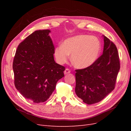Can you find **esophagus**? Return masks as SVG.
Returning <instances> with one entry per match:
<instances>
[{"instance_id": "esophagus-1", "label": "esophagus", "mask_w": 131, "mask_h": 131, "mask_svg": "<svg viewBox=\"0 0 131 131\" xmlns=\"http://www.w3.org/2000/svg\"><path fill=\"white\" fill-rule=\"evenodd\" d=\"M70 73V70L69 69H68V68L66 69V70H64V73L65 75H66L67 74H69Z\"/></svg>"}]
</instances>
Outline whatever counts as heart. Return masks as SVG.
Returning <instances> with one entry per match:
<instances>
[{"label":"heart","mask_w":131,"mask_h":131,"mask_svg":"<svg viewBox=\"0 0 131 131\" xmlns=\"http://www.w3.org/2000/svg\"><path fill=\"white\" fill-rule=\"evenodd\" d=\"M101 50L99 39L94 36L79 35L66 39L62 45L54 49V57L59 64L65 63L71 54V61L79 69L92 65L97 60Z\"/></svg>","instance_id":"obj_1"}]
</instances>
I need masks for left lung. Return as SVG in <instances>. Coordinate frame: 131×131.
Segmentation results:
<instances>
[{
	"label": "left lung",
	"mask_w": 131,
	"mask_h": 131,
	"mask_svg": "<svg viewBox=\"0 0 131 131\" xmlns=\"http://www.w3.org/2000/svg\"><path fill=\"white\" fill-rule=\"evenodd\" d=\"M103 53L92 65L75 70V93L85 103L101 101L114 89L120 68L115 45L104 35Z\"/></svg>",
	"instance_id": "obj_1"
}]
</instances>
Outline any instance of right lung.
Listing matches in <instances>:
<instances>
[{
	"label": "right lung",
	"mask_w": 131,
	"mask_h": 131,
	"mask_svg": "<svg viewBox=\"0 0 131 131\" xmlns=\"http://www.w3.org/2000/svg\"><path fill=\"white\" fill-rule=\"evenodd\" d=\"M49 29L35 31L19 43L13 68L15 86L35 103L46 101L64 75L65 67L55 62L54 47Z\"/></svg>",
	"instance_id": "right-lung-1"
}]
</instances>
